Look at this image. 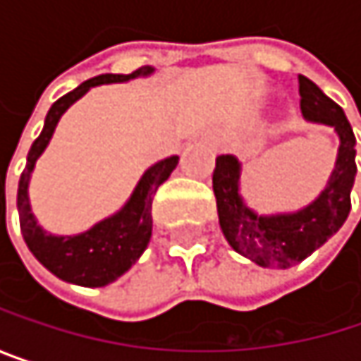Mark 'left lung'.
Returning <instances> with one entry per match:
<instances>
[{"label":"left lung","mask_w":361,"mask_h":361,"mask_svg":"<svg viewBox=\"0 0 361 361\" xmlns=\"http://www.w3.org/2000/svg\"><path fill=\"white\" fill-rule=\"evenodd\" d=\"M299 94L303 118L334 127L341 142L332 176L312 204L295 213L259 215L240 196L238 159L221 154L215 161L213 192L221 232L234 251L261 267L286 269L301 263L338 232L351 211V188L357 173L353 129L343 109L303 75H299Z\"/></svg>","instance_id":"8db88e82"}]
</instances>
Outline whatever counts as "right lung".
<instances>
[{
	"mask_svg": "<svg viewBox=\"0 0 361 361\" xmlns=\"http://www.w3.org/2000/svg\"><path fill=\"white\" fill-rule=\"evenodd\" d=\"M152 71H154L152 66H144L133 71L131 75L109 73L83 81L79 87H75L73 92H68L66 96H62L51 104V109L47 110L43 129L29 150L27 167L18 181V198H16L20 232L37 261L64 282L79 284V286H106L118 276H123L140 259V255L146 251L152 236L154 192L178 167L180 157H169L152 165L142 176V180L137 181L133 194L129 196V200L121 211L98 221L94 228L77 236H54L47 234L37 224L29 204V181L35 169L37 159L43 154L45 146L49 144L60 116L92 87L102 83H123L135 77H146Z\"/></svg>",
	"mask_w": 361,
	"mask_h": 361,
	"instance_id": "right-lung-1",
	"label": "right lung"
}]
</instances>
